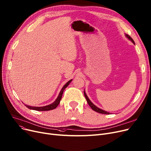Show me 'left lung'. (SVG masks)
<instances>
[{
  "mask_svg": "<svg viewBox=\"0 0 151 151\" xmlns=\"http://www.w3.org/2000/svg\"><path fill=\"white\" fill-rule=\"evenodd\" d=\"M125 37H126L129 40H130L133 44H134V41H133V40L129 35L125 34ZM84 96H85V97H86V100H87V102L88 103L89 105L90 106V107H91L93 111H96V112H97V113H101V114H110V113L107 112V111H105V110H103V109H101L98 108L97 106H96V105H95L93 104V103L90 100V99L88 98V96H87V95H86V92H85V90L84 91Z\"/></svg>",
  "mask_w": 151,
  "mask_h": 151,
  "instance_id": "1",
  "label": "left lung"
}]
</instances>
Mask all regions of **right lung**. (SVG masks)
Returning a JSON list of instances; mask_svg holds the SVG:
<instances>
[{
    "instance_id": "right-lung-1",
    "label": "right lung",
    "mask_w": 151,
    "mask_h": 151,
    "mask_svg": "<svg viewBox=\"0 0 151 151\" xmlns=\"http://www.w3.org/2000/svg\"><path fill=\"white\" fill-rule=\"evenodd\" d=\"M71 81H72V80H70L64 86H63V88H62V89L60 90V91L59 92L58 97H57V99H55V100L53 103H52L51 104L45 106H29V105H25V106L30 109L35 110V111H50V110H52V109H55L59 104V103H60V100H61L62 97V94H63V91H64L65 89L69 85V84L71 82Z\"/></svg>"
}]
</instances>
